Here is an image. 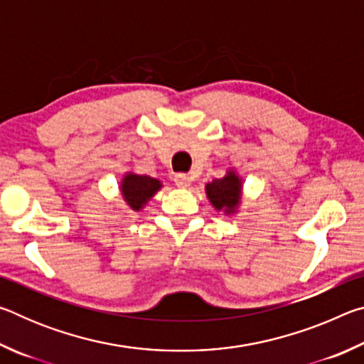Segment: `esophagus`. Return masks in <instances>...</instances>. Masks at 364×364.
<instances>
[{"mask_svg": "<svg viewBox=\"0 0 364 364\" xmlns=\"http://www.w3.org/2000/svg\"><path fill=\"white\" fill-rule=\"evenodd\" d=\"M175 184L178 188H189L191 186V178L184 173H178L175 175Z\"/></svg>", "mask_w": 364, "mask_h": 364, "instance_id": "1", "label": "esophagus"}]
</instances>
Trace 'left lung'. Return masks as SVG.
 Listing matches in <instances>:
<instances>
[{"instance_id":"left-lung-1","label":"left lung","mask_w":364,"mask_h":364,"mask_svg":"<svg viewBox=\"0 0 364 364\" xmlns=\"http://www.w3.org/2000/svg\"><path fill=\"white\" fill-rule=\"evenodd\" d=\"M242 178L234 168H228L223 178L205 184V194L215 210L223 212L226 217H234L242 204Z\"/></svg>"}]
</instances>
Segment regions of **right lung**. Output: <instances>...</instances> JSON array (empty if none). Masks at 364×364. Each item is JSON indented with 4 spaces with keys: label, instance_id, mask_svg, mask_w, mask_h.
<instances>
[{
    "label": "right lung",
    "instance_id": "right-lung-1",
    "mask_svg": "<svg viewBox=\"0 0 364 364\" xmlns=\"http://www.w3.org/2000/svg\"><path fill=\"white\" fill-rule=\"evenodd\" d=\"M162 181L149 175H138L134 171L123 173L120 180V194L125 205L133 212H141L154 196L162 189Z\"/></svg>",
    "mask_w": 364,
    "mask_h": 364
}]
</instances>
